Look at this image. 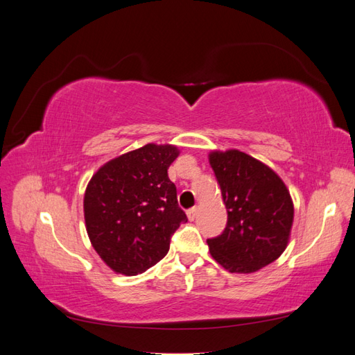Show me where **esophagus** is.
Listing matches in <instances>:
<instances>
[{"instance_id": "34e87169", "label": "esophagus", "mask_w": 355, "mask_h": 355, "mask_svg": "<svg viewBox=\"0 0 355 355\" xmlns=\"http://www.w3.org/2000/svg\"><path fill=\"white\" fill-rule=\"evenodd\" d=\"M197 213H198V209H197V207H192V209H189V210L187 211V214H188V219H189V220H194V219L197 218Z\"/></svg>"}]
</instances>
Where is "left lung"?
Listing matches in <instances>:
<instances>
[{
    "label": "left lung",
    "instance_id": "1",
    "mask_svg": "<svg viewBox=\"0 0 355 355\" xmlns=\"http://www.w3.org/2000/svg\"><path fill=\"white\" fill-rule=\"evenodd\" d=\"M209 161L228 211L223 232L207 240L209 250L230 272H254L286 250L292 197L272 168L239 149L213 151Z\"/></svg>",
    "mask_w": 355,
    "mask_h": 355
}]
</instances>
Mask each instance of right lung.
I'll return each instance as SVG.
<instances>
[{
  "label": "right lung",
  "mask_w": 355,
  "mask_h": 355,
  "mask_svg": "<svg viewBox=\"0 0 355 355\" xmlns=\"http://www.w3.org/2000/svg\"><path fill=\"white\" fill-rule=\"evenodd\" d=\"M173 145L148 144L103 164L84 194L85 230L94 250L112 271L145 272L167 254L185 211L167 170Z\"/></svg>",
  "instance_id": "1"
}]
</instances>
